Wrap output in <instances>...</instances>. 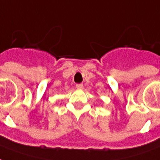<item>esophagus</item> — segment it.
I'll return each mask as SVG.
<instances>
[{
    "label": "esophagus",
    "instance_id": "1",
    "mask_svg": "<svg viewBox=\"0 0 160 160\" xmlns=\"http://www.w3.org/2000/svg\"><path fill=\"white\" fill-rule=\"evenodd\" d=\"M76 87H77V88H78V89H82V88H83V85L82 84V83H78V84L76 85Z\"/></svg>",
    "mask_w": 160,
    "mask_h": 160
}]
</instances>
